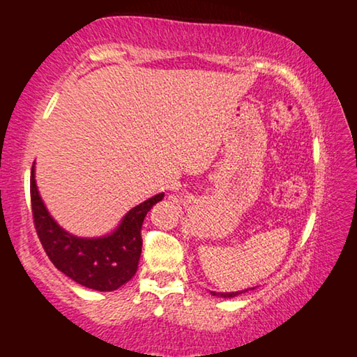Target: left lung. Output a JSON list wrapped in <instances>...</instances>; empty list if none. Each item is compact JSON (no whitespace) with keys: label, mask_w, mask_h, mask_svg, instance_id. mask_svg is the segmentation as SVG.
I'll use <instances>...</instances> for the list:
<instances>
[{"label":"left lung","mask_w":357,"mask_h":357,"mask_svg":"<svg viewBox=\"0 0 357 357\" xmlns=\"http://www.w3.org/2000/svg\"><path fill=\"white\" fill-rule=\"evenodd\" d=\"M243 291H247V290H243ZM243 291H231V294H216V291H211V295L213 296L218 295V296H222V298H234V296L243 294Z\"/></svg>","instance_id":"obj_1"}]
</instances>
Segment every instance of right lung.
<instances>
[{
	"label": "right lung",
	"instance_id": "add662e5",
	"mask_svg": "<svg viewBox=\"0 0 357 357\" xmlns=\"http://www.w3.org/2000/svg\"><path fill=\"white\" fill-rule=\"evenodd\" d=\"M163 192L142 202L123 216L109 236L77 237L57 225L36 188L31 167L30 197L35 229L52 264L77 284L99 291H112L126 284L137 271L141 258V227L147 211L163 199Z\"/></svg>",
	"mask_w": 357,
	"mask_h": 357
}]
</instances>
